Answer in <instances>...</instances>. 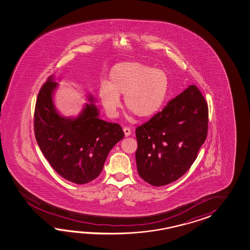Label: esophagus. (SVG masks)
<instances>
[{
	"label": "esophagus",
	"instance_id": "obj_1",
	"mask_svg": "<svg viewBox=\"0 0 250 250\" xmlns=\"http://www.w3.org/2000/svg\"><path fill=\"white\" fill-rule=\"evenodd\" d=\"M123 131H124V134H125V137H128L131 134V129L129 127H123Z\"/></svg>",
	"mask_w": 250,
	"mask_h": 250
}]
</instances>
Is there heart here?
Instances as JSON below:
<instances>
[{"label":"heart","instance_id":"b5f03b06","mask_svg":"<svg viewBox=\"0 0 250 250\" xmlns=\"http://www.w3.org/2000/svg\"><path fill=\"white\" fill-rule=\"evenodd\" d=\"M170 88V78L164 69L146 64L123 62L111 69L108 82H102L98 96L110 117L121 107V96L127 109L138 117L149 118L164 105Z\"/></svg>","mask_w":250,"mask_h":250}]
</instances>
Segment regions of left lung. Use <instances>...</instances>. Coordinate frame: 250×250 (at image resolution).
<instances>
[{
    "mask_svg": "<svg viewBox=\"0 0 250 250\" xmlns=\"http://www.w3.org/2000/svg\"><path fill=\"white\" fill-rule=\"evenodd\" d=\"M208 130V103L197 85H190L136 128L138 174L155 187L177 181L197 159Z\"/></svg>",
    "mask_w": 250,
    "mask_h": 250,
    "instance_id": "1",
    "label": "left lung"
}]
</instances>
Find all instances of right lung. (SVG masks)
I'll list each match as a JSON object with an SVG mask.
<instances>
[{
  "instance_id": "obj_1",
  "label": "right lung",
  "mask_w": 250,
  "mask_h": 250,
  "mask_svg": "<svg viewBox=\"0 0 250 250\" xmlns=\"http://www.w3.org/2000/svg\"><path fill=\"white\" fill-rule=\"evenodd\" d=\"M56 86L50 77L38 93L34 113L36 139L59 175L76 184H85L101 173L107 155L124 132L117 123L99 119L94 104H85L75 119L61 116L53 105Z\"/></svg>"
}]
</instances>
